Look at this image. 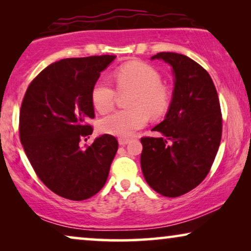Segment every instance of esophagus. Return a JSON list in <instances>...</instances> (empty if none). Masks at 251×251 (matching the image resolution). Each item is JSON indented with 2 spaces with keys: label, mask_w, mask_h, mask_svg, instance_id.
Segmentation results:
<instances>
[{
  "label": "esophagus",
  "mask_w": 251,
  "mask_h": 251,
  "mask_svg": "<svg viewBox=\"0 0 251 251\" xmlns=\"http://www.w3.org/2000/svg\"><path fill=\"white\" fill-rule=\"evenodd\" d=\"M130 142V140L128 139V138H119V144L121 146H125V145H126V144H128Z\"/></svg>",
  "instance_id": "1"
}]
</instances>
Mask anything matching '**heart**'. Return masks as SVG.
<instances>
[{
    "label": "heart",
    "instance_id": "b5f03b06",
    "mask_svg": "<svg viewBox=\"0 0 251 251\" xmlns=\"http://www.w3.org/2000/svg\"><path fill=\"white\" fill-rule=\"evenodd\" d=\"M119 92H131L128 99L130 108L109 113L99 121V130L121 138L130 137L149 121V114L161 118L171 104V94L161 84V75L155 68L143 61H129L114 72ZM118 90L105 80L96 82L91 90L95 108L106 113L114 106Z\"/></svg>",
    "mask_w": 251,
    "mask_h": 251
}]
</instances>
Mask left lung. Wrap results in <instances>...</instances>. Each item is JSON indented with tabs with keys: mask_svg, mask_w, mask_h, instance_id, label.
<instances>
[{
	"mask_svg": "<svg viewBox=\"0 0 251 251\" xmlns=\"http://www.w3.org/2000/svg\"><path fill=\"white\" fill-rule=\"evenodd\" d=\"M173 66L175 88L166 119L143 137L140 164L147 184L168 198L180 197L207 177L222 139L223 118L214 82L187 56L159 52L152 59Z\"/></svg>",
	"mask_w": 251,
	"mask_h": 251,
	"instance_id": "left-lung-1",
	"label": "left lung"
}]
</instances>
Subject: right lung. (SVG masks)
<instances>
[{
	"mask_svg": "<svg viewBox=\"0 0 251 251\" xmlns=\"http://www.w3.org/2000/svg\"><path fill=\"white\" fill-rule=\"evenodd\" d=\"M116 56L67 58L44 68L27 88L19 114V137L37 177L59 197L81 201L107 180L119 143L102 135L81 150L94 129L91 90Z\"/></svg>",
	"mask_w": 251,
	"mask_h": 251,
	"instance_id": "right-lung-1",
	"label": "right lung"
}]
</instances>
